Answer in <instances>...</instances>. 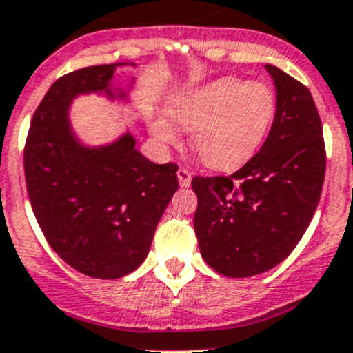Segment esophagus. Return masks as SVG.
Returning <instances> with one entry per match:
<instances>
[{"label": "esophagus", "mask_w": 353, "mask_h": 353, "mask_svg": "<svg viewBox=\"0 0 353 353\" xmlns=\"http://www.w3.org/2000/svg\"><path fill=\"white\" fill-rule=\"evenodd\" d=\"M176 176H179L180 187H183V189H185V187L191 185L192 176H191V171L189 170H185V168H180V170L176 171Z\"/></svg>", "instance_id": "34e87169"}]
</instances>
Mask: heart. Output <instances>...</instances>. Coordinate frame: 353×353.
I'll use <instances>...</instances> for the list:
<instances>
[{"instance_id":"1","label":"heart","mask_w":353,"mask_h":353,"mask_svg":"<svg viewBox=\"0 0 353 353\" xmlns=\"http://www.w3.org/2000/svg\"><path fill=\"white\" fill-rule=\"evenodd\" d=\"M170 113L180 129L192 132V150L205 166L233 170L256 152L269 132L276 95L269 84L224 77L179 97ZM150 129L161 143L176 141L164 118H155Z\"/></svg>"}]
</instances>
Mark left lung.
Segmentation results:
<instances>
[{"mask_svg": "<svg viewBox=\"0 0 353 353\" xmlns=\"http://www.w3.org/2000/svg\"><path fill=\"white\" fill-rule=\"evenodd\" d=\"M276 114L263 146L230 176H194V232L203 260L228 277L281 263L313 219L325 176L320 114L304 84L265 65Z\"/></svg>", "mask_w": 353, "mask_h": 353, "instance_id": "left-lung-1", "label": "left lung"}]
</instances>
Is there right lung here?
<instances>
[{
  "mask_svg": "<svg viewBox=\"0 0 353 353\" xmlns=\"http://www.w3.org/2000/svg\"><path fill=\"white\" fill-rule=\"evenodd\" d=\"M127 65L136 67L93 65L54 81L24 146L28 196L43 236L65 263L95 279L138 269L179 189V166L148 161L130 130L113 143L88 146L72 129L70 105L79 95L130 101L134 77L114 86V72Z\"/></svg>",
  "mask_w": 353,
  "mask_h": 353,
  "instance_id": "right-lung-1",
  "label": "right lung"
}]
</instances>
